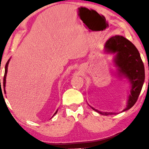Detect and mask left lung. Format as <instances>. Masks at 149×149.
<instances>
[{"label":"left lung","mask_w":149,"mask_h":149,"mask_svg":"<svg viewBox=\"0 0 149 149\" xmlns=\"http://www.w3.org/2000/svg\"><path fill=\"white\" fill-rule=\"evenodd\" d=\"M104 52L114 54L113 62L117 68V74L119 77L126 78L130 84L127 105L122 110L124 112L130 109L137 102L145 81L144 65L135 45L120 35L112 37L106 42ZM91 108L102 115L116 114V112H101L92 107Z\"/></svg>","instance_id":"8db88e82"}]
</instances>
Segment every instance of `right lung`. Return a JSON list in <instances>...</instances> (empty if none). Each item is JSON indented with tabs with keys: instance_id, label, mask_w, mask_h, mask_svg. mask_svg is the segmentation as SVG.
<instances>
[{
	"instance_id": "add662e5",
	"label": "right lung",
	"mask_w": 149,
	"mask_h": 149,
	"mask_svg": "<svg viewBox=\"0 0 149 149\" xmlns=\"http://www.w3.org/2000/svg\"><path fill=\"white\" fill-rule=\"evenodd\" d=\"M10 60V58L8 60V62H7L6 64V65H5V72H4V79H3V87H4V91L5 94H6V90H5V87H6V75H7V72H8V64H9ZM57 112H58V109L56 111V112H55L53 116L56 114ZM53 116H52V117H53Z\"/></svg>"
}]
</instances>
